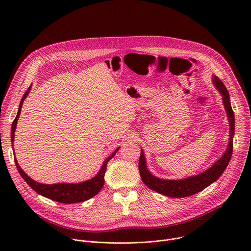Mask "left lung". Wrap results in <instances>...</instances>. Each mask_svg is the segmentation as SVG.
<instances>
[{"mask_svg":"<svg viewBox=\"0 0 251 251\" xmlns=\"http://www.w3.org/2000/svg\"><path fill=\"white\" fill-rule=\"evenodd\" d=\"M213 84L216 86L221 94L223 95L224 104L226 107V110L228 117V122L230 126V133H229V143L228 147L225 153V155L214 164L211 168L207 171L201 173V175L189 176L185 180H178V181H167L162 180V178L154 176L152 174L149 173L146 167V161L144 157V153L141 151L140 159H139V172L143 183H144L148 188L151 190L165 195L171 198H185L195 195L206 187H208L213 182H216L221 175L224 173L226 168L227 167L233 149V134H234V113L231 108L230 101H229V94L223 83V81L217 77L213 76Z\"/></svg>","mask_w":251,"mask_h":251,"instance_id":"left-lung-1","label":"left lung"}]
</instances>
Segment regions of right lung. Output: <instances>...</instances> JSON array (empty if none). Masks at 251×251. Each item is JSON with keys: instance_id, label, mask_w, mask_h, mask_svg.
<instances>
[{"instance_id": "add662e5", "label": "right lung", "mask_w": 251, "mask_h": 251, "mask_svg": "<svg viewBox=\"0 0 251 251\" xmlns=\"http://www.w3.org/2000/svg\"><path fill=\"white\" fill-rule=\"evenodd\" d=\"M30 86L28 87V89L25 92L21 103H20V107L18 110V114L15 118V120L13 121L12 124V133H11V140L12 143H14V137H15V130L17 127V122H18V118L21 114V109H22V105L23 102L25 100V98L27 96L28 92H29ZM14 146V145H13ZM119 150V148H117L108 158H107L99 173L92 177L91 180L80 183V184H55V185H45V184H40L38 182H34L32 178H30L19 166L17 159L15 158V163L17 166V169L20 173V175L22 176V177L26 182V184L34 191L37 192L38 194L58 201V202H62V203H76V202H81L84 201H87L89 199H91L92 197H94L95 195H97L100 190L102 189L103 185H104V176H105V172L107 169V164H108L109 160L112 159L115 154L117 153V151Z\"/></svg>"}]
</instances>
